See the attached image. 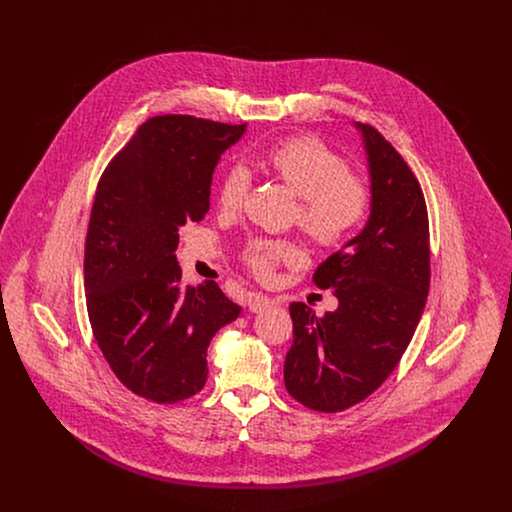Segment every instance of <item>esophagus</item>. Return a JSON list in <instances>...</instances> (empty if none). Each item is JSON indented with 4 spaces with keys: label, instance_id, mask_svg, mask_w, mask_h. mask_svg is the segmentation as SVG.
I'll list each match as a JSON object with an SVG mask.
<instances>
[{
    "label": "esophagus",
    "instance_id": "esophagus-1",
    "mask_svg": "<svg viewBox=\"0 0 512 512\" xmlns=\"http://www.w3.org/2000/svg\"><path fill=\"white\" fill-rule=\"evenodd\" d=\"M246 305L252 313H262L264 309H270L276 305L274 299H270L268 295H262V293H252L248 299H246Z\"/></svg>",
    "mask_w": 512,
    "mask_h": 512
}]
</instances>
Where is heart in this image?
Instances as JSON below:
<instances>
[{
	"label": "heart",
	"mask_w": 512,
	"mask_h": 512,
	"mask_svg": "<svg viewBox=\"0 0 512 512\" xmlns=\"http://www.w3.org/2000/svg\"><path fill=\"white\" fill-rule=\"evenodd\" d=\"M262 165L299 197L297 224L319 246L345 242L365 219L366 183L347 171L341 155L319 140L303 136L272 147ZM250 177L240 165L222 173L217 189L220 211L234 213L242 205ZM299 250L288 240L256 238L244 250L246 266L260 278H270L282 262H297Z\"/></svg>",
	"instance_id": "obj_1"
}]
</instances>
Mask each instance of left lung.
I'll return each mask as SVG.
<instances>
[{
    "label": "left lung",
    "instance_id": "obj_1",
    "mask_svg": "<svg viewBox=\"0 0 512 512\" xmlns=\"http://www.w3.org/2000/svg\"><path fill=\"white\" fill-rule=\"evenodd\" d=\"M365 144L370 213L365 228L313 274L339 305L317 317L293 301V345L284 382L303 406L341 412L372 394L396 368L430 290V224L422 187L402 155L372 126Z\"/></svg>",
    "mask_w": 512,
    "mask_h": 512
}]
</instances>
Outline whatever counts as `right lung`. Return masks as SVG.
Segmentation results:
<instances>
[{
    "label": "right lung",
    "instance_id": "obj_1",
    "mask_svg": "<svg viewBox=\"0 0 512 512\" xmlns=\"http://www.w3.org/2000/svg\"><path fill=\"white\" fill-rule=\"evenodd\" d=\"M246 132L155 116L104 169L84 244L86 309L98 347L134 394L175 404L203 390L207 349L242 307L215 282L181 286L179 228L211 207L220 155Z\"/></svg>",
    "mask_w": 512,
    "mask_h": 512
}]
</instances>
